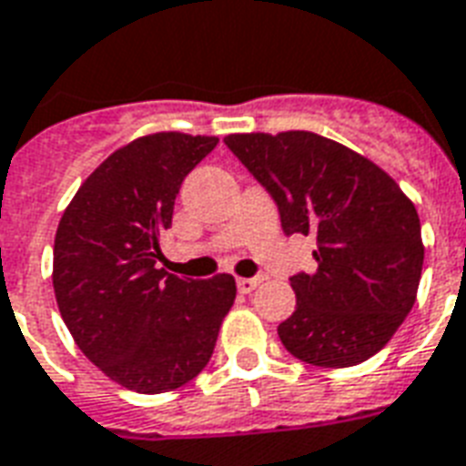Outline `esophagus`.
<instances>
[{
	"mask_svg": "<svg viewBox=\"0 0 466 466\" xmlns=\"http://www.w3.org/2000/svg\"><path fill=\"white\" fill-rule=\"evenodd\" d=\"M260 282H262V275L260 278H240L238 279V289H240L243 295H248V292H253L255 287L260 285Z\"/></svg>",
	"mask_w": 466,
	"mask_h": 466,
	"instance_id": "obj_1",
	"label": "esophagus"
}]
</instances>
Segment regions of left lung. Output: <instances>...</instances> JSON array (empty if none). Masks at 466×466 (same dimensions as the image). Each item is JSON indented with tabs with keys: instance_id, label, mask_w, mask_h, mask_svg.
I'll use <instances>...</instances> for the list:
<instances>
[{
	"instance_id": "obj_1",
	"label": "left lung",
	"mask_w": 466,
	"mask_h": 466,
	"mask_svg": "<svg viewBox=\"0 0 466 466\" xmlns=\"http://www.w3.org/2000/svg\"><path fill=\"white\" fill-rule=\"evenodd\" d=\"M223 142L272 196L287 236L317 238V270L289 278L297 307L278 327L287 351L324 369L379 353L418 295L425 248L410 198L370 159L314 132Z\"/></svg>"
}]
</instances>
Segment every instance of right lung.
<instances>
[{
  "mask_svg": "<svg viewBox=\"0 0 466 466\" xmlns=\"http://www.w3.org/2000/svg\"><path fill=\"white\" fill-rule=\"evenodd\" d=\"M218 137L157 132L120 147L73 196L56 230L54 292L76 344L107 379L167 393L211 359L236 279L157 270L181 181Z\"/></svg>",
  "mask_w": 466,
  "mask_h": 466,
  "instance_id": "add662e5",
  "label": "right lung"
}]
</instances>
